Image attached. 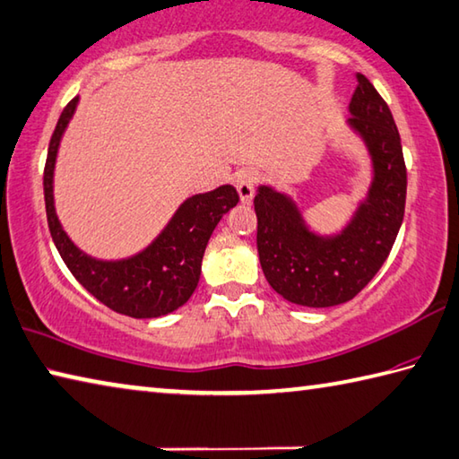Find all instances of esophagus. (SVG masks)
<instances>
[{
	"mask_svg": "<svg viewBox=\"0 0 459 459\" xmlns=\"http://www.w3.org/2000/svg\"><path fill=\"white\" fill-rule=\"evenodd\" d=\"M259 181V174L254 168H247V169H239L236 174V187L239 192V197L244 204H249L254 197L255 192V186Z\"/></svg>",
	"mask_w": 459,
	"mask_h": 459,
	"instance_id": "esophagus-1",
	"label": "esophagus"
}]
</instances>
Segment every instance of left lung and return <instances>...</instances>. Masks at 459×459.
I'll use <instances>...</instances> for the list:
<instances>
[{"instance_id":"8db88e82","label":"left lung","mask_w":459,"mask_h":459,"mask_svg":"<svg viewBox=\"0 0 459 459\" xmlns=\"http://www.w3.org/2000/svg\"><path fill=\"white\" fill-rule=\"evenodd\" d=\"M356 80L350 126L368 143L374 184L350 226L340 236L319 238L304 226L298 207L283 194L262 186L254 197L265 280L298 306L330 307L356 298L390 255L403 221L408 171L400 132L368 77L356 74Z\"/></svg>"}]
</instances>
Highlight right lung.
Segmentation results:
<instances>
[{"label":"right lung","mask_w":459,"mask_h":459,"mask_svg":"<svg viewBox=\"0 0 459 459\" xmlns=\"http://www.w3.org/2000/svg\"><path fill=\"white\" fill-rule=\"evenodd\" d=\"M77 100L80 98L75 95L57 119L43 169V195L51 239L74 278L103 306L137 319L171 314L192 298L200 281L202 259L212 231L239 202V195L233 186H221L213 192L189 197L148 249L122 262H100L82 254L59 226L54 210L56 155Z\"/></svg>","instance_id":"add662e5"}]
</instances>
